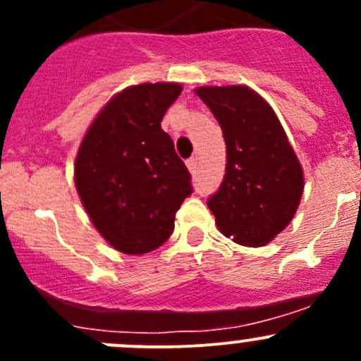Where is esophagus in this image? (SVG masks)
I'll use <instances>...</instances> for the list:
<instances>
[{
  "instance_id": "esophagus-1",
  "label": "esophagus",
  "mask_w": 361,
  "mask_h": 361,
  "mask_svg": "<svg viewBox=\"0 0 361 361\" xmlns=\"http://www.w3.org/2000/svg\"><path fill=\"white\" fill-rule=\"evenodd\" d=\"M187 167H188V171H190V173L194 174L195 169H197V159H194V157L188 159L187 160Z\"/></svg>"
}]
</instances>
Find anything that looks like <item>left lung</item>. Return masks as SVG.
<instances>
[{"label": "left lung", "mask_w": 361, "mask_h": 361, "mask_svg": "<svg viewBox=\"0 0 361 361\" xmlns=\"http://www.w3.org/2000/svg\"><path fill=\"white\" fill-rule=\"evenodd\" d=\"M224 130L225 176L207 201L216 227L241 246H265L293 220L304 171L271 104L246 85L197 87Z\"/></svg>", "instance_id": "8db88e82"}]
</instances>
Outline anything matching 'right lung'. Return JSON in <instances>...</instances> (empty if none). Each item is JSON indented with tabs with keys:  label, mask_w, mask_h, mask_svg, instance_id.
<instances>
[{
	"label": "right lung",
	"mask_w": 361,
	"mask_h": 361,
	"mask_svg": "<svg viewBox=\"0 0 361 361\" xmlns=\"http://www.w3.org/2000/svg\"><path fill=\"white\" fill-rule=\"evenodd\" d=\"M180 83H140L111 97L87 129L75 159V187L90 221L116 251L157 250L192 194L190 173L160 122Z\"/></svg>",
	"instance_id": "right-lung-1"
}]
</instances>
